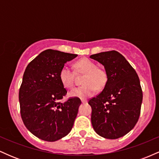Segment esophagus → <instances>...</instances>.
I'll return each mask as SVG.
<instances>
[{
	"label": "esophagus",
	"mask_w": 159,
	"mask_h": 159,
	"mask_svg": "<svg viewBox=\"0 0 159 159\" xmlns=\"http://www.w3.org/2000/svg\"><path fill=\"white\" fill-rule=\"evenodd\" d=\"M81 102L82 103H87V99H84V98H81Z\"/></svg>",
	"instance_id": "1"
}]
</instances>
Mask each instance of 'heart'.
I'll return each mask as SVG.
<instances>
[{"label":"heart","instance_id":"1","mask_svg":"<svg viewBox=\"0 0 159 159\" xmlns=\"http://www.w3.org/2000/svg\"><path fill=\"white\" fill-rule=\"evenodd\" d=\"M75 69L77 73H84L82 84L84 85L75 88L69 93L72 97L87 98L96 93V89L102 90L107 84V73L105 69L98 68L96 63L88 58H82L75 63ZM59 79L62 85L67 89L73 87L75 73L69 66H64L59 72Z\"/></svg>","mask_w":159,"mask_h":159}]
</instances>
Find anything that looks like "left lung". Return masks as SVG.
Wrapping results in <instances>:
<instances>
[{
    "label": "left lung",
    "mask_w": 159,
    "mask_h": 159,
    "mask_svg": "<svg viewBox=\"0 0 159 159\" xmlns=\"http://www.w3.org/2000/svg\"><path fill=\"white\" fill-rule=\"evenodd\" d=\"M90 58L105 67L107 84L96 97L89 100L91 123L98 135L117 139L129 133L139 119L143 93L135 70L116 51L93 54Z\"/></svg>",
    "instance_id": "1"
}]
</instances>
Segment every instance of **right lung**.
Listing matches in <instances>:
<instances>
[{
    "label": "right lung",
    "mask_w": 159,
    "mask_h": 159,
    "mask_svg": "<svg viewBox=\"0 0 159 159\" xmlns=\"http://www.w3.org/2000/svg\"><path fill=\"white\" fill-rule=\"evenodd\" d=\"M78 55L48 49L27 65L19 89L21 119L39 139L53 142L70 132L81 102L79 98L61 100L67 91L59 79L66 62Z\"/></svg>",
    "instance_id": "1"
}]
</instances>
